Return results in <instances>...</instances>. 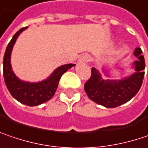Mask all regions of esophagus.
Here are the masks:
<instances>
[{
  "instance_id": "34e87169",
  "label": "esophagus",
  "mask_w": 148,
  "mask_h": 148,
  "mask_svg": "<svg viewBox=\"0 0 148 148\" xmlns=\"http://www.w3.org/2000/svg\"><path fill=\"white\" fill-rule=\"evenodd\" d=\"M91 60H92L91 57H90L87 54H85L80 58V61H82V62H90Z\"/></svg>"
}]
</instances>
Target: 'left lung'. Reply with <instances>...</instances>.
I'll return each mask as SVG.
<instances>
[{"instance_id":"8db88e82","label":"left lung","mask_w":148,"mask_h":148,"mask_svg":"<svg viewBox=\"0 0 148 148\" xmlns=\"http://www.w3.org/2000/svg\"><path fill=\"white\" fill-rule=\"evenodd\" d=\"M140 48H136L134 55L138 58L135 62L136 73L121 80H104L100 74L91 69L90 77L86 82L84 88L91 101L106 108H116L136 95L139 91L145 72V60Z\"/></svg>"}]
</instances>
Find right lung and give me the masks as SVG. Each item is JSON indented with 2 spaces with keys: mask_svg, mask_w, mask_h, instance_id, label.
Instances as JSON below:
<instances>
[{
  "mask_svg": "<svg viewBox=\"0 0 148 148\" xmlns=\"http://www.w3.org/2000/svg\"><path fill=\"white\" fill-rule=\"evenodd\" d=\"M26 28L27 27L20 29L13 35L7 45L3 58V76L9 92L16 100L28 106H37L52 98L62 75L74 66V64H66L58 68L47 79L42 82L28 83L18 79L12 70L10 58L12 49L17 38Z\"/></svg>",
  "mask_w": 148,
  "mask_h": 148,
  "instance_id": "obj_1",
  "label": "right lung"
}]
</instances>
